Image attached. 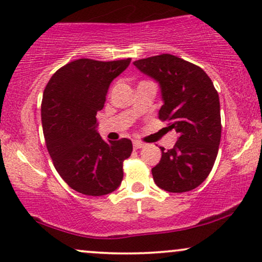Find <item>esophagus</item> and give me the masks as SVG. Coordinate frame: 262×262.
Listing matches in <instances>:
<instances>
[{"label":"esophagus","mask_w":262,"mask_h":262,"mask_svg":"<svg viewBox=\"0 0 262 262\" xmlns=\"http://www.w3.org/2000/svg\"><path fill=\"white\" fill-rule=\"evenodd\" d=\"M133 146H134V149H141V147L145 146V143H143V141L135 140V141H133Z\"/></svg>","instance_id":"34e87169"}]
</instances>
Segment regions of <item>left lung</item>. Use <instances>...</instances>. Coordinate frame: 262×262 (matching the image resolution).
<instances>
[{
    "instance_id": "obj_1",
    "label": "left lung",
    "mask_w": 262,
    "mask_h": 262,
    "mask_svg": "<svg viewBox=\"0 0 262 262\" xmlns=\"http://www.w3.org/2000/svg\"><path fill=\"white\" fill-rule=\"evenodd\" d=\"M134 66L161 85L162 122L179 138L151 169L159 188L169 193L190 191L212 169L221 140L220 99L212 80L199 66L163 53L138 59Z\"/></svg>"
}]
</instances>
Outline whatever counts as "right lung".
Returning a JSON list of instances; mask_svg holds the SVG:
<instances>
[{"label":"right lung","mask_w":262,"mask_h":262,"mask_svg":"<svg viewBox=\"0 0 262 262\" xmlns=\"http://www.w3.org/2000/svg\"><path fill=\"white\" fill-rule=\"evenodd\" d=\"M130 58H79L52 75L43 91L41 121L56 171L72 189L89 196L112 193L123 179V161L133 151L127 138L106 143L96 128L110 84Z\"/></svg>","instance_id":"obj_1"}]
</instances>
